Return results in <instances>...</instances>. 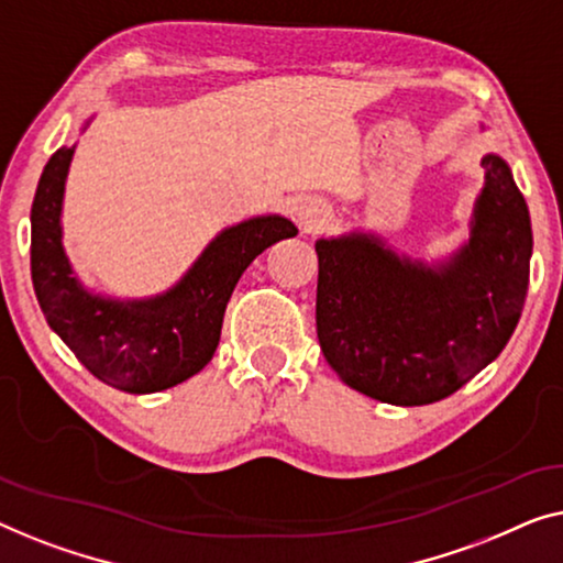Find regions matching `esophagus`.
<instances>
[{
  "label": "esophagus",
  "mask_w": 563,
  "mask_h": 563,
  "mask_svg": "<svg viewBox=\"0 0 563 563\" xmlns=\"http://www.w3.org/2000/svg\"><path fill=\"white\" fill-rule=\"evenodd\" d=\"M298 219H300V224L308 229V232H311V229H319L323 221H327V206H323L321 201H306L298 209Z\"/></svg>",
  "instance_id": "34e87169"
}]
</instances>
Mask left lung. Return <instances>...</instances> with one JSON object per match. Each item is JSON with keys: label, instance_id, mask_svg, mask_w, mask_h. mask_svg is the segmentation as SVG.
Listing matches in <instances>:
<instances>
[{"label": "left lung", "instance_id": "1", "mask_svg": "<svg viewBox=\"0 0 563 563\" xmlns=\"http://www.w3.org/2000/svg\"><path fill=\"white\" fill-rule=\"evenodd\" d=\"M487 184L472 240L431 271L372 236L316 242V331L331 369L390 406L437 402L510 342L528 296V206L503 157L482 161Z\"/></svg>", "mask_w": 563, "mask_h": 563}]
</instances>
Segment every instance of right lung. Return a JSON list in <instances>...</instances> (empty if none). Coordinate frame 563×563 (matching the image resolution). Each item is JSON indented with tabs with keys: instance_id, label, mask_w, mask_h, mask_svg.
<instances>
[{
	"instance_id": "obj_1",
	"label": "right lung",
	"mask_w": 563,
	"mask_h": 563,
	"mask_svg": "<svg viewBox=\"0 0 563 563\" xmlns=\"http://www.w3.org/2000/svg\"><path fill=\"white\" fill-rule=\"evenodd\" d=\"M74 150L51 155L30 211V273L51 329L93 377L124 393H157L211 362L236 280L271 244L296 236L283 217L224 229L176 288L153 300H109L86 292L60 244L63 184Z\"/></svg>"
}]
</instances>
